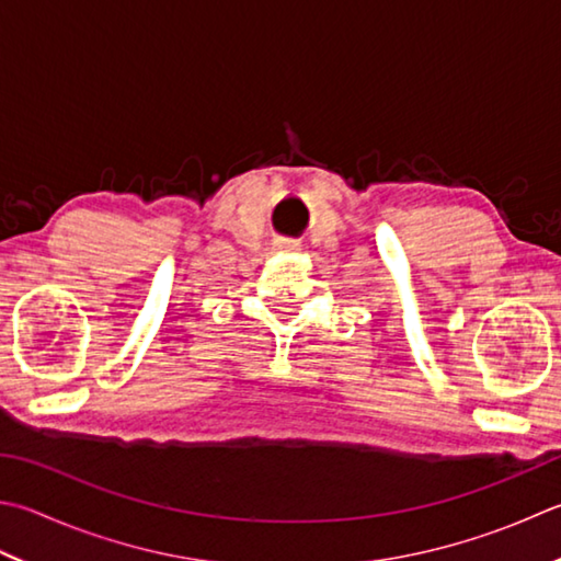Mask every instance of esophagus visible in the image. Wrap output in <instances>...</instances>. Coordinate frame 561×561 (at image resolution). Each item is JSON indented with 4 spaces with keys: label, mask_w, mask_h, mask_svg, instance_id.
I'll use <instances>...</instances> for the list:
<instances>
[{
    "label": "esophagus",
    "mask_w": 561,
    "mask_h": 561,
    "mask_svg": "<svg viewBox=\"0 0 561 561\" xmlns=\"http://www.w3.org/2000/svg\"><path fill=\"white\" fill-rule=\"evenodd\" d=\"M283 249H288V251H295V249H300L298 244H290V241H288V244H283Z\"/></svg>",
    "instance_id": "esophagus-1"
}]
</instances>
